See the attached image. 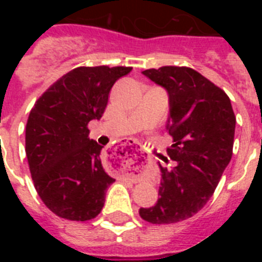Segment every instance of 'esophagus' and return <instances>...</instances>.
<instances>
[{
	"label": "esophagus",
	"mask_w": 262,
	"mask_h": 262,
	"mask_svg": "<svg viewBox=\"0 0 262 262\" xmlns=\"http://www.w3.org/2000/svg\"><path fill=\"white\" fill-rule=\"evenodd\" d=\"M126 144H127V145H131V144H128V142H126ZM119 145H122V143H120ZM133 145H134V147H135V151H138L139 154H140V155H145V151H144V149H142V148L136 147L135 144H133Z\"/></svg>",
	"instance_id": "esophagus-1"
}]
</instances>
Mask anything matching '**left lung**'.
Returning a JSON list of instances; mask_svg holds the SVG:
<instances>
[{
    "mask_svg": "<svg viewBox=\"0 0 262 262\" xmlns=\"http://www.w3.org/2000/svg\"><path fill=\"white\" fill-rule=\"evenodd\" d=\"M143 75L165 88L169 94V135L166 149L176 166L160 165L157 203L139 210L152 224L189 219L214 194L232 157L236 117L224 90L187 67L145 69Z\"/></svg>",
    "mask_w": 262,
    "mask_h": 262,
    "instance_id": "left-lung-1",
    "label": "left lung"
}]
</instances>
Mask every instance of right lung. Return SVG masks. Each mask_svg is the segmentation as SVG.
Wrapping results in <instances>:
<instances>
[{
  "mask_svg": "<svg viewBox=\"0 0 262 262\" xmlns=\"http://www.w3.org/2000/svg\"><path fill=\"white\" fill-rule=\"evenodd\" d=\"M131 67H78L53 82L31 108L26 156L40 200L57 216L85 222L105 205L115 181L101 163L102 147L88 123L101 119L115 81Z\"/></svg>",
  "mask_w": 262,
  "mask_h": 262,
  "instance_id": "right-lung-1",
  "label": "right lung"
}]
</instances>
